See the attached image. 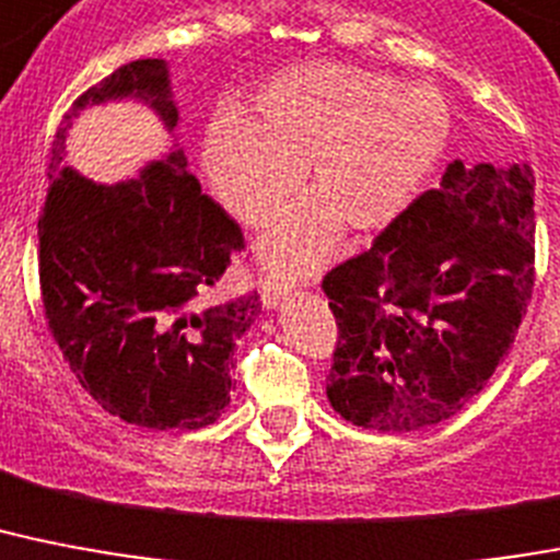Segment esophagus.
<instances>
[{
    "label": "esophagus",
    "instance_id": "1",
    "mask_svg": "<svg viewBox=\"0 0 560 560\" xmlns=\"http://www.w3.org/2000/svg\"><path fill=\"white\" fill-rule=\"evenodd\" d=\"M258 290H261V302H265V307H276V304L288 295L290 284L284 279H279V276H265V279L258 281Z\"/></svg>",
    "mask_w": 560,
    "mask_h": 560
}]
</instances>
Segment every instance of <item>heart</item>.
Returning <instances> with one entry per match:
<instances>
[{"label": "heart", "mask_w": 560, "mask_h": 560, "mask_svg": "<svg viewBox=\"0 0 560 560\" xmlns=\"http://www.w3.org/2000/svg\"><path fill=\"white\" fill-rule=\"evenodd\" d=\"M448 131L440 91L316 62L272 77L253 117H212L201 163L218 201L249 226L276 215L304 170L311 195L276 218L256 253L281 276H307L334 253L342 226L376 233L406 212Z\"/></svg>", "instance_id": "b5f03b06"}]
</instances>
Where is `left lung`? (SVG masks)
Wrapping results in <instances>:
<instances>
[{
	"instance_id": "left-lung-1",
	"label": "left lung",
	"mask_w": 560,
	"mask_h": 560,
	"mask_svg": "<svg viewBox=\"0 0 560 560\" xmlns=\"http://www.w3.org/2000/svg\"><path fill=\"white\" fill-rule=\"evenodd\" d=\"M535 175L454 161L374 247L322 281L339 342L327 399L374 431L438 425L501 365L535 284Z\"/></svg>"
}]
</instances>
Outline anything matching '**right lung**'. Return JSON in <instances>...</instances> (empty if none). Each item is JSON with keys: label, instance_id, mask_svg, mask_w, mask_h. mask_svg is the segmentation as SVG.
Wrapping results in <instances>:
<instances>
[{"label": "right lung", "instance_id": "1", "mask_svg": "<svg viewBox=\"0 0 560 560\" xmlns=\"http://www.w3.org/2000/svg\"><path fill=\"white\" fill-rule=\"evenodd\" d=\"M112 100H138L166 131L180 122L166 59L120 66L68 108L36 224L45 319L108 413L140 429H207L233 399L235 342L261 313L258 293L212 302L244 238L186 172L177 143L117 184L66 166L80 112Z\"/></svg>", "mask_w": 560, "mask_h": 560}]
</instances>
